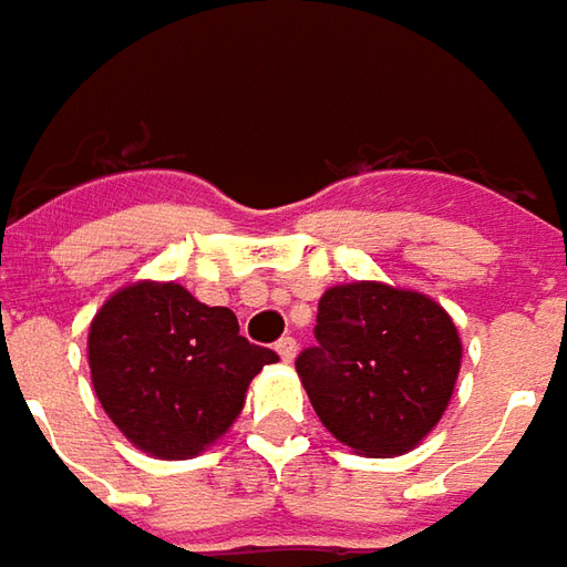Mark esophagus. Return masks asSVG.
I'll use <instances>...</instances> for the list:
<instances>
[{"label":"esophagus","mask_w":567,"mask_h":567,"mask_svg":"<svg viewBox=\"0 0 567 567\" xmlns=\"http://www.w3.org/2000/svg\"><path fill=\"white\" fill-rule=\"evenodd\" d=\"M275 351L280 354L284 363H292V360H296V339H292V336H284V339L275 344Z\"/></svg>","instance_id":"34e87169"}]
</instances>
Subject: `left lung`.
Masks as SVG:
<instances>
[{
	"label": "left lung",
	"instance_id": "obj_1",
	"mask_svg": "<svg viewBox=\"0 0 567 567\" xmlns=\"http://www.w3.org/2000/svg\"><path fill=\"white\" fill-rule=\"evenodd\" d=\"M315 336L296 372L339 443L367 457L405 455L440 424L461 369V336L431 296L375 280L329 287Z\"/></svg>",
	"mask_w": 567,
	"mask_h": 567
}]
</instances>
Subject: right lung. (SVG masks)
Wrapping results in <instances>:
<instances>
[{
	"mask_svg": "<svg viewBox=\"0 0 567 567\" xmlns=\"http://www.w3.org/2000/svg\"><path fill=\"white\" fill-rule=\"evenodd\" d=\"M87 363L112 424L152 457L183 461L235 424L250 381L277 354L240 336L235 311L174 280H140L91 320Z\"/></svg>",
	"mask_w": 567,
	"mask_h": 567,
	"instance_id": "add662e5",
	"label": "right lung"
}]
</instances>
